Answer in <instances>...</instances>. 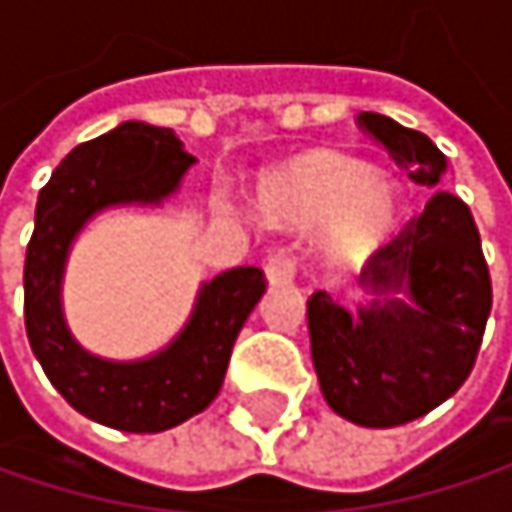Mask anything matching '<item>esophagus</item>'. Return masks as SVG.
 I'll return each mask as SVG.
<instances>
[{"label": "esophagus", "mask_w": 512, "mask_h": 512, "mask_svg": "<svg viewBox=\"0 0 512 512\" xmlns=\"http://www.w3.org/2000/svg\"><path fill=\"white\" fill-rule=\"evenodd\" d=\"M296 269H299V257L293 255L290 249H278L275 255H269V260H266V278L272 284H290L296 278Z\"/></svg>", "instance_id": "34e87169"}]
</instances>
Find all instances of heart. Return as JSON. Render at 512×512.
I'll list each match as a JSON object with an SVG mask.
<instances>
[{
	"instance_id": "b5f03b06",
	"label": "heart",
	"mask_w": 512,
	"mask_h": 512,
	"mask_svg": "<svg viewBox=\"0 0 512 512\" xmlns=\"http://www.w3.org/2000/svg\"><path fill=\"white\" fill-rule=\"evenodd\" d=\"M266 210L293 225L329 222V255L358 260L394 231L400 195L350 156L311 154L266 189Z\"/></svg>"
}]
</instances>
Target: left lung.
I'll return each mask as SVG.
<instances>
[{
    "mask_svg": "<svg viewBox=\"0 0 512 512\" xmlns=\"http://www.w3.org/2000/svg\"><path fill=\"white\" fill-rule=\"evenodd\" d=\"M356 124L415 183L442 180L445 154L424 133L376 112H361ZM358 281L376 299L356 317L326 290L308 299L323 397L361 427L409 424L457 394L492 311V278L468 204L439 189L421 216L367 257ZM397 292L410 296L409 306Z\"/></svg>",
    "mask_w": 512,
    "mask_h": 512,
    "instance_id": "left-lung-1",
    "label": "left lung"
}]
</instances>
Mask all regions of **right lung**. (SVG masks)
<instances>
[{
	"label": "right lung",
	"instance_id": "right-lung-1",
	"mask_svg": "<svg viewBox=\"0 0 512 512\" xmlns=\"http://www.w3.org/2000/svg\"><path fill=\"white\" fill-rule=\"evenodd\" d=\"M195 156L168 127L127 121L82 142L58 162L38 195L23 266V314L32 353L58 394L85 418L124 430L162 433L204 412L222 388L234 341L266 290L257 266H237L201 287L186 329L145 361L88 356L61 317V272L79 228L112 204H159Z\"/></svg>",
	"mask_w": 512,
	"mask_h": 512
}]
</instances>
